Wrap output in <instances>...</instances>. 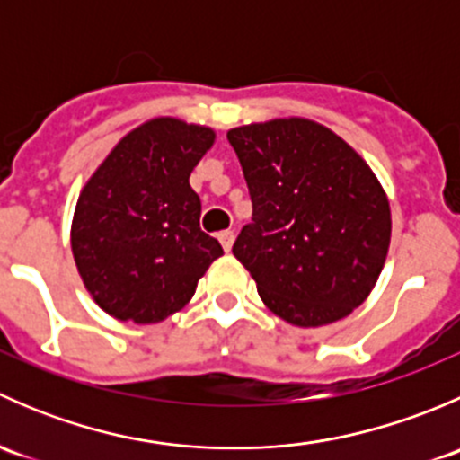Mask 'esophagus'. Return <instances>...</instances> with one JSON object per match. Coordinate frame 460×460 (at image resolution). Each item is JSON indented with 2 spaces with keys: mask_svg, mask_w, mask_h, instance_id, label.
Masks as SVG:
<instances>
[{
  "mask_svg": "<svg viewBox=\"0 0 460 460\" xmlns=\"http://www.w3.org/2000/svg\"><path fill=\"white\" fill-rule=\"evenodd\" d=\"M217 240H220V244H222V249H225L226 253L231 252V247H234V240H235V234L231 229H226V231H222L220 235H217Z\"/></svg>",
  "mask_w": 460,
  "mask_h": 460,
  "instance_id": "34e87169",
  "label": "esophagus"
}]
</instances>
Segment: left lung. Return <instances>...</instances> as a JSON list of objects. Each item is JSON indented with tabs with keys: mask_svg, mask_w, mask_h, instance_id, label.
<instances>
[{
	"mask_svg": "<svg viewBox=\"0 0 460 460\" xmlns=\"http://www.w3.org/2000/svg\"><path fill=\"white\" fill-rule=\"evenodd\" d=\"M226 140L253 202L234 256L262 303L296 327L349 316L372 294L392 240L372 166L332 128L296 115L235 127Z\"/></svg>",
	"mask_w": 460,
	"mask_h": 460,
	"instance_id": "1",
	"label": "left lung"
}]
</instances>
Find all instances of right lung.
Listing matches in <instances>:
<instances>
[{"label": "right lung", "mask_w": 460, "mask_h": 460, "mask_svg": "<svg viewBox=\"0 0 460 460\" xmlns=\"http://www.w3.org/2000/svg\"><path fill=\"white\" fill-rule=\"evenodd\" d=\"M216 142L202 124L162 115L128 131L77 198L71 249L97 307L124 323L153 324L180 312L222 256L200 229L202 204L189 175Z\"/></svg>", "instance_id": "add662e5"}]
</instances>
